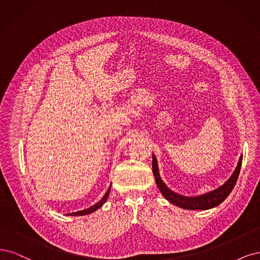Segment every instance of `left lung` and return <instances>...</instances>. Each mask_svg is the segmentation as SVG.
<instances>
[{"mask_svg": "<svg viewBox=\"0 0 260 260\" xmlns=\"http://www.w3.org/2000/svg\"><path fill=\"white\" fill-rule=\"evenodd\" d=\"M241 165H242V156L240 158L236 171H234L233 175L231 176V178L220 188L209 192V193L201 196V197L187 198V197H182V196L175 193V192L171 191L165 186V183L162 181V179L160 177V174H158L156 158L154 155L152 158L153 175H154V178L156 181V185H157L158 189H160V191L162 192V194L164 196V198L166 200H169L170 202L173 203L174 205H177V206H180V207L186 208V209H208V208H212V207L219 205L221 202H223V201L227 199V197L230 194V192L232 191L234 186H236L239 174L241 171Z\"/></svg>", "mask_w": 260, "mask_h": 260, "instance_id": "1", "label": "left lung"}]
</instances>
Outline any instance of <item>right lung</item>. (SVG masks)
<instances>
[{
  "label": "right lung",
  "mask_w": 260,
  "mask_h": 260,
  "mask_svg": "<svg viewBox=\"0 0 260 260\" xmlns=\"http://www.w3.org/2000/svg\"><path fill=\"white\" fill-rule=\"evenodd\" d=\"M110 189H111V186L109 187V189H108V191L106 192V194L104 196V198H103L102 200H100L98 203H96L95 205H93V206L89 207V208H87V209H84V211L75 212V213H71V214H68V215H71V216H83V215H87V214H90V213L95 212L96 209H98L99 207H102V206H103V204L106 202L107 199H108V197H109V193H110Z\"/></svg>",
  "instance_id": "obj_1"
}]
</instances>
